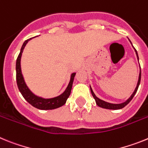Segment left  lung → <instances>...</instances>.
<instances>
[{"instance_id":"8db88e82","label":"left lung","mask_w":148,"mask_h":148,"mask_svg":"<svg viewBox=\"0 0 148 148\" xmlns=\"http://www.w3.org/2000/svg\"><path fill=\"white\" fill-rule=\"evenodd\" d=\"M131 43V42H130ZM135 49V48H134ZM135 51H136V56H137V58H138V53H137L136 52V49H135ZM140 82H141V71H140V73H139V76H138V84H137V86L136 87V90L135 91L133 92V93L132 94V95L130 97V99H128L127 100L125 101V102L124 103H121V104H110V103H108V102H106V101H104L101 100V99H99V98H97L96 96H95V95L94 94L93 91H92V88L90 87V90H91V93H92V96H93V98L95 99V102H96V104H97L99 107H100V108H105V109H110V110H119V109H121V108H125V106L127 105V104H129V102H130V101L133 99V96L135 95V94L137 92V90H138V86H139V84H140Z\"/></svg>"}]
</instances>
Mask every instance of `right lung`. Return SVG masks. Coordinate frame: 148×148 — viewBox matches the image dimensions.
Returning <instances> with one entry per match:
<instances>
[{"label": "right lung", "mask_w": 148, "mask_h": 148, "mask_svg": "<svg viewBox=\"0 0 148 148\" xmlns=\"http://www.w3.org/2000/svg\"><path fill=\"white\" fill-rule=\"evenodd\" d=\"M30 39H27L25 40L22 46L21 52L18 55L16 61V80L18 87L20 90L21 93L22 94L23 97L31 105H32L35 108L40 110H53L56 109L63 106L66 103V99L70 96V92H71L72 86H73V82L74 80V77L75 75V73H73L70 78V82L69 83V85L66 87V90L63 92L61 95L58 97L53 98V99H45L40 97H38L35 95H34L26 85L25 82L23 80V75L21 74V57L22 53H23V48L25 47L26 44H27L28 40Z\"/></svg>", "instance_id": "add662e5"}]
</instances>
